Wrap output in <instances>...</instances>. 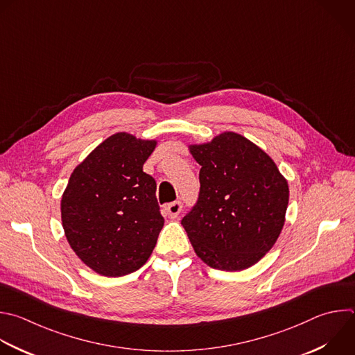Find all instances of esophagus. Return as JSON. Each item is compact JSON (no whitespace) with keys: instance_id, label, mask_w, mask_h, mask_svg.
<instances>
[{"instance_id":"esophagus-1","label":"esophagus","mask_w":355,"mask_h":355,"mask_svg":"<svg viewBox=\"0 0 355 355\" xmlns=\"http://www.w3.org/2000/svg\"><path fill=\"white\" fill-rule=\"evenodd\" d=\"M166 210H167V214H168L170 218H177L178 214H180L181 210H182V205H181L180 200H175V202L167 205Z\"/></svg>"}]
</instances>
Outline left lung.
<instances>
[{
	"label": "left lung",
	"instance_id": "1",
	"mask_svg": "<svg viewBox=\"0 0 355 355\" xmlns=\"http://www.w3.org/2000/svg\"><path fill=\"white\" fill-rule=\"evenodd\" d=\"M188 150L200 166V191L181 224L195 254L217 270L254 266L283 230L287 180L266 152L237 132H221Z\"/></svg>",
	"mask_w": 355,
	"mask_h": 355
}]
</instances>
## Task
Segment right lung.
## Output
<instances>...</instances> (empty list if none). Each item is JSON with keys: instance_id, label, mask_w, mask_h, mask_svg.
<instances>
[{"instance_id": "1", "label": "right lung", "mask_w": 355, "mask_h": 355, "mask_svg": "<svg viewBox=\"0 0 355 355\" xmlns=\"http://www.w3.org/2000/svg\"><path fill=\"white\" fill-rule=\"evenodd\" d=\"M157 139L116 132L72 171L61 198L68 244L93 272L120 277L142 268L164 225L156 181L144 164Z\"/></svg>"}]
</instances>
